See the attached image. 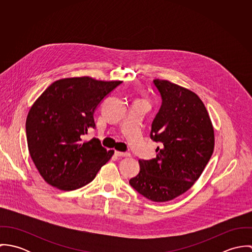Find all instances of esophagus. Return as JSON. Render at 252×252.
I'll list each match as a JSON object with an SVG mask.
<instances>
[{"mask_svg": "<svg viewBox=\"0 0 252 252\" xmlns=\"http://www.w3.org/2000/svg\"><path fill=\"white\" fill-rule=\"evenodd\" d=\"M115 154L118 156V157H130L131 154L130 153H127V152H121V151H115Z\"/></svg>", "mask_w": 252, "mask_h": 252, "instance_id": "obj_1", "label": "esophagus"}]
</instances>
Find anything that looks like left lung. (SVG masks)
Segmentation results:
<instances>
[{
	"label": "left lung",
	"instance_id": "obj_1",
	"mask_svg": "<svg viewBox=\"0 0 252 252\" xmlns=\"http://www.w3.org/2000/svg\"><path fill=\"white\" fill-rule=\"evenodd\" d=\"M162 105L150 138L161 146L156 158L139 160L141 171L130 185L146 199L168 202L189 190L200 178L215 148V131L202 100L193 91L154 79Z\"/></svg>",
	"mask_w": 252,
	"mask_h": 252
}]
</instances>
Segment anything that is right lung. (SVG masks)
Here are the masks:
<instances>
[{"mask_svg": "<svg viewBox=\"0 0 252 252\" xmlns=\"http://www.w3.org/2000/svg\"><path fill=\"white\" fill-rule=\"evenodd\" d=\"M120 80L90 76L54 81L37 98L26 119L31 158L48 184L64 191L78 189L95 179L114 153L83 135L95 128L94 111Z\"/></svg>", "mask_w": 252, "mask_h": 252, "instance_id": "1", "label": "right lung"}]
</instances>
